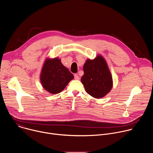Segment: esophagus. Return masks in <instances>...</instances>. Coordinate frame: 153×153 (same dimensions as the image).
<instances>
[{"label":"esophagus","instance_id":"1","mask_svg":"<svg viewBox=\"0 0 153 153\" xmlns=\"http://www.w3.org/2000/svg\"><path fill=\"white\" fill-rule=\"evenodd\" d=\"M74 79H76V80H79V77L77 74H74Z\"/></svg>","mask_w":153,"mask_h":153}]
</instances>
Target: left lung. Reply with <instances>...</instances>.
<instances>
[{
	"mask_svg": "<svg viewBox=\"0 0 153 153\" xmlns=\"http://www.w3.org/2000/svg\"><path fill=\"white\" fill-rule=\"evenodd\" d=\"M84 74L81 82L86 92L96 99H100L113 88V77L105 58L98 54L95 59H87L83 65Z\"/></svg>",
	"mask_w": 153,
	"mask_h": 153,
	"instance_id": "1",
	"label": "left lung"
}]
</instances>
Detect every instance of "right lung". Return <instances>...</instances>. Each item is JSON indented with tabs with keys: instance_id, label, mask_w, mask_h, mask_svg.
Returning <instances> with one entry per match:
<instances>
[{
	"instance_id": "1",
	"label": "right lung",
	"mask_w": 153,
	"mask_h": 153,
	"mask_svg": "<svg viewBox=\"0 0 153 153\" xmlns=\"http://www.w3.org/2000/svg\"><path fill=\"white\" fill-rule=\"evenodd\" d=\"M74 76L62 63L58 57H47L43 64L40 74L41 84L50 94H58L62 91Z\"/></svg>"
}]
</instances>
